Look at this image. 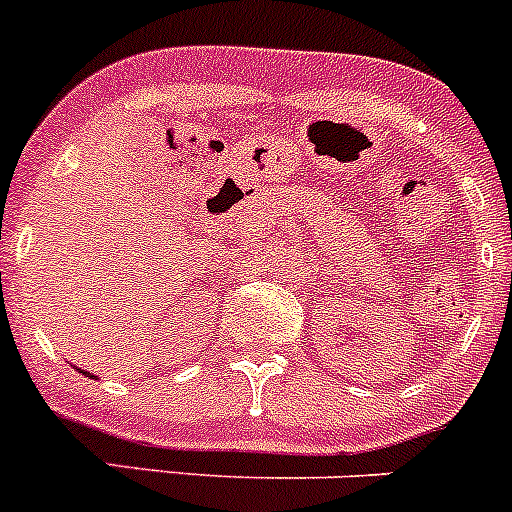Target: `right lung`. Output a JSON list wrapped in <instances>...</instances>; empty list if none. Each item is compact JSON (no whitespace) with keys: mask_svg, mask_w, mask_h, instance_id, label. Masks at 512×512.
I'll use <instances>...</instances> for the list:
<instances>
[{"mask_svg":"<svg viewBox=\"0 0 512 512\" xmlns=\"http://www.w3.org/2000/svg\"><path fill=\"white\" fill-rule=\"evenodd\" d=\"M80 372H82V369H80ZM82 374H87V377H95V374H90V372H82Z\"/></svg>","mask_w":512,"mask_h":512,"instance_id":"obj_1","label":"right lung"}]
</instances>
